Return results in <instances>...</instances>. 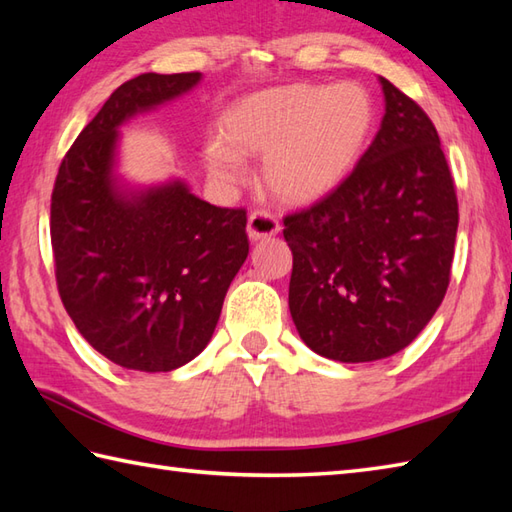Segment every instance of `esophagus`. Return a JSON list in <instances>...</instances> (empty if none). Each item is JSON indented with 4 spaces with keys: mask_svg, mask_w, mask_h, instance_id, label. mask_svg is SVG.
Returning <instances> with one entry per match:
<instances>
[{
    "mask_svg": "<svg viewBox=\"0 0 512 512\" xmlns=\"http://www.w3.org/2000/svg\"><path fill=\"white\" fill-rule=\"evenodd\" d=\"M279 220L277 217L264 211V209H257L248 215V237L257 242V239H266V237H273L279 233Z\"/></svg>",
    "mask_w": 512,
    "mask_h": 512,
    "instance_id": "esophagus-1",
    "label": "esophagus"
}]
</instances>
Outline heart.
<instances>
[{
	"mask_svg": "<svg viewBox=\"0 0 512 512\" xmlns=\"http://www.w3.org/2000/svg\"><path fill=\"white\" fill-rule=\"evenodd\" d=\"M376 103L365 85L292 83L237 103L224 118V139L206 149L217 180L246 176L242 154H266L264 176L279 198L306 204L350 176L372 138Z\"/></svg>",
	"mask_w": 512,
	"mask_h": 512,
	"instance_id": "1",
	"label": "heart"
}]
</instances>
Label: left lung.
<instances>
[{
  "label": "left lung",
  "mask_w": 512,
  "mask_h": 512,
  "mask_svg": "<svg viewBox=\"0 0 512 512\" xmlns=\"http://www.w3.org/2000/svg\"><path fill=\"white\" fill-rule=\"evenodd\" d=\"M385 116L339 187L284 217L288 306L310 350L341 363L387 358L447 295L458 195L431 118L380 76Z\"/></svg>",
  "instance_id": "left-lung-1"
}]
</instances>
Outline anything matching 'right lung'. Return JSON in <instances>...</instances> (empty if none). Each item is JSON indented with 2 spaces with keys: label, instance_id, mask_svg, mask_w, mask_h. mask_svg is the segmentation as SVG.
Listing matches in <instances>:
<instances>
[{
  "label": "right lung",
  "instance_id": "obj_1",
  "mask_svg": "<svg viewBox=\"0 0 512 512\" xmlns=\"http://www.w3.org/2000/svg\"><path fill=\"white\" fill-rule=\"evenodd\" d=\"M200 72H147L112 92L61 160L50 204L54 275L96 352L138 372H171L211 341L248 255L246 211L195 198L182 182L123 193L118 125L189 92Z\"/></svg>",
  "mask_w": 512,
  "mask_h": 512
}]
</instances>
